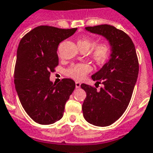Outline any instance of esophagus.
I'll return each instance as SVG.
<instances>
[{"mask_svg":"<svg viewBox=\"0 0 153 153\" xmlns=\"http://www.w3.org/2000/svg\"><path fill=\"white\" fill-rule=\"evenodd\" d=\"M80 86H81V83L79 82H75V87H76V88H79Z\"/></svg>","mask_w":153,"mask_h":153,"instance_id":"obj_1","label":"esophagus"}]
</instances>
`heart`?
I'll use <instances>...</instances> for the list:
<instances>
[{
  "label": "heart",
  "mask_w": 153,
  "mask_h": 153,
  "mask_svg": "<svg viewBox=\"0 0 153 153\" xmlns=\"http://www.w3.org/2000/svg\"><path fill=\"white\" fill-rule=\"evenodd\" d=\"M94 44L95 42L93 39H90L87 36H83L82 38L77 39V45L81 51L89 50ZM110 50L111 48L108 44L105 42L99 43V44L95 45L91 48L90 56L96 64L100 65L107 61L110 54ZM91 71V65L87 63H80L76 65H72L71 67L68 68L65 71V74L73 79L79 81V80H82Z\"/></svg>",
  "instance_id": "1"
}]
</instances>
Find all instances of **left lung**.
Listing matches in <instances>:
<instances>
[{"mask_svg":"<svg viewBox=\"0 0 153 153\" xmlns=\"http://www.w3.org/2000/svg\"><path fill=\"white\" fill-rule=\"evenodd\" d=\"M91 33L102 36L111 47L110 58L91 79L104 88L82 83L87 97L82 109L88 123L107 126L115 123L128 106L139 74V62L134 43L124 31L108 24L85 28Z\"/></svg>","mask_w":153,"mask_h":153,"instance_id":"left-lung-1","label":"left lung"}]
</instances>
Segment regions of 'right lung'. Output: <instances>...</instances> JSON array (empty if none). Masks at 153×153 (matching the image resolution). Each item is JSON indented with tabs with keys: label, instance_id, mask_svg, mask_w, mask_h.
<instances>
[{
	"label": "right lung",
	"instance_id": "add662e5",
	"mask_svg": "<svg viewBox=\"0 0 153 153\" xmlns=\"http://www.w3.org/2000/svg\"><path fill=\"white\" fill-rule=\"evenodd\" d=\"M76 30L39 26L20 40L14 69L15 89L26 113L39 124L49 125L61 119L75 88L71 79L55 84L49 77L58 65V45Z\"/></svg>",
	"mask_w": 153,
	"mask_h": 153
}]
</instances>
